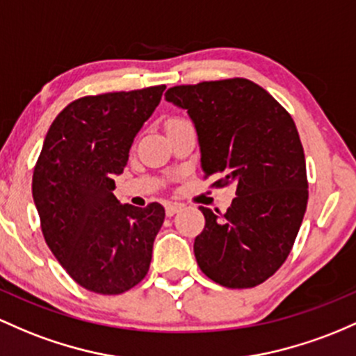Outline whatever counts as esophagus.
<instances>
[{
  "instance_id": "34e87169",
  "label": "esophagus",
  "mask_w": 356,
  "mask_h": 356,
  "mask_svg": "<svg viewBox=\"0 0 356 356\" xmlns=\"http://www.w3.org/2000/svg\"><path fill=\"white\" fill-rule=\"evenodd\" d=\"M182 209V204H177V202H172V204H167L165 206V214L167 216H174L177 211Z\"/></svg>"
}]
</instances>
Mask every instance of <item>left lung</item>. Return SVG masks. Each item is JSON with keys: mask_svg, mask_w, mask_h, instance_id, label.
Instances as JSON below:
<instances>
[{"mask_svg": "<svg viewBox=\"0 0 356 356\" xmlns=\"http://www.w3.org/2000/svg\"><path fill=\"white\" fill-rule=\"evenodd\" d=\"M165 101L193 121L206 177L235 187L225 214L199 206L206 220L194 240L199 268L220 286H259L286 261L306 213V159L294 120L241 77L175 86Z\"/></svg>", "mask_w": 356, "mask_h": 356, "instance_id": "left-lung-1", "label": "left lung"}]
</instances>
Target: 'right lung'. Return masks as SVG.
Instances as JSON below:
<instances>
[{
    "mask_svg": "<svg viewBox=\"0 0 356 356\" xmlns=\"http://www.w3.org/2000/svg\"><path fill=\"white\" fill-rule=\"evenodd\" d=\"M165 86L86 96L50 124L32 194L45 241L79 286L121 294L147 275L165 209L121 204L115 177Z\"/></svg>",
    "mask_w": 356,
    "mask_h": 356,
    "instance_id": "right-lung-1",
    "label": "right lung"
}]
</instances>
